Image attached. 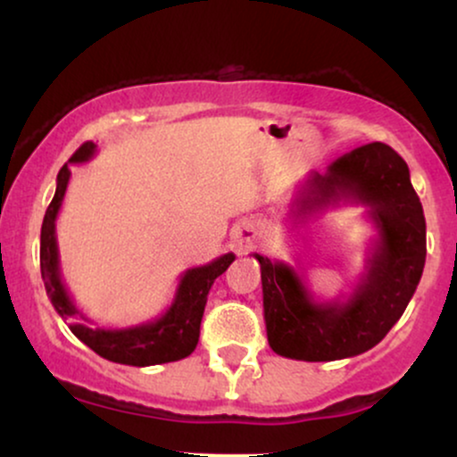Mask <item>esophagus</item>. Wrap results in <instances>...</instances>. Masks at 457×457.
Instances as JSON below:
<instances>
[{
  "instance_id": "esophagus-1",
  "label": "esophagus",
  "mask_w": 457,
  "mask_h": 457,
  "mask_svg": "<svg viewBox=\"0 0 457 457\" xmlns=\"http://www.w3.org/2000/svg\"><path fill=\"white\" fill-rule=\"evenodd\" d=\"M260 238H262L260 228L255 223H249V221L240 223L234 232V240H236V245H238L240 251L251 249V246L258 243Z\"/></svg>"
}]
</instances>
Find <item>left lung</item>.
<instances>
[{
    "mask_svg": "<svg viewBox=\"0 0 457 457\" xmlns=\"http://www.w3.org/2000/svg\"><path fill=\"white\" fill-rule=\"evenodd\" d=\"M359 204L376 228L354 290L316 301L295 266L255 253L262 270L270 348L286 359L337 361L374 348L402 318L426 266V217L406 161L386 144L361 145L324 174L312 171L290 204V219Z\"/></svg>",
    "mask_w": 457,
    "mask_h": 457,
    "instance_id": "1",
    "label": "left lung"
}]
</instances>
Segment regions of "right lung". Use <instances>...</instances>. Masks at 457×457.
Masks as SVG:
<instances>
[{
  "label": "right lung",
  "mask_w": 457,
  "mask_h": 457,
  "mask_svg": "<svg viewBox=\"0 0 457 457\" xmlns=\"http://www.w3.org/2000/svg\"><path fill=\"white\" fill-rule=\"evenodd\" d=\"M94 154H96V144L86 141L68 162H87ZM68 162L57 174L55 195L46 208L43 229H40V272H43L45 290L46 296L51 298V305L87 348L113 363L148 367L185 359L195 350L199 342V324H202L208 292H211L214 279L228 270L236 255L223 253L208 264L193 266L182 272L174 301L159 318L124 328L94 327L92 320L68 295L60 270L55 221L62 202H64L68 180H71Z\"/></svg>",
  "instance_id": "add662e5"
}]
</instances>
